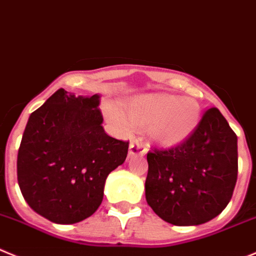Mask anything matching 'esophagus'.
I'll use <instances>...</instances> for the list:
<instances>
[{
	"label": "esophagus",
	"mask_w": 256,
	"mask_h": 256,
	"mask_svg": "<svg viewBox=\"0 0 256 256\" xmlns=\"http://www.w3.org/2000/svg\"><path fill=\"white\" fill-rule=\"evenodd\" d=\"M145 152H146V148L139 142H132L128 146V156H134V155L142 156V155H145Z\"/></svg>",
	"instance_id": "obj_1"
}]
</instances>
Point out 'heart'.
Wrapping results in <instances>:
<instances>
[{"mask_svg": "<svg viewBox=\"0 0 256 256\" xmlns=\"http://www.w3.org/2000/svg\"><path fill=\"white\" fill-rule=\"evenodd\" d=\"M126 114L132 125L149 128L150 139L162 146H172L184 142L200 121V104L194 98H182L170 94H148L131 100ZM110 122L121 132L130 131L125 114L114 104L106 107Z\"/></svg>", "mask_w": 256, "mask_h": 256, "instance_id": "1", "label": "heart"}]
</instances>
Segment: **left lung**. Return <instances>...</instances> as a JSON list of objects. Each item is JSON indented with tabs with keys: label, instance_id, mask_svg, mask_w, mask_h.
Instances as JSON below:
<instances>
[{
	"label": "left lung",
	"instance_id": "obj_1",
	"mask_svg": "<svg viewBox=\"0 0 256 256\" xmlns=\"http://www.w3.org/2000/svg\"><path fill=\"white\" fill-rule=\"evenodd\" d=\"M145 197L152 211L176 226L200 225L230 202L238 179V136L221 112L204 111L184 142L148 152Z\"/></svg>",
	"mask_w": 256,
	"mask_h": 256
}]
</instances>
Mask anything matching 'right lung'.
Here are the masks:
<instances>
[{
	"instance_id": "obj_1",
	"label": "right lung",
	"mask_w": 256,
	"mask_h": 256,
	"mask_svg": "<svg viewBox=\"0 0 256 256\" xmlns=\"http://www.w3.org/2000/svg\"><path fill=\"white\" fill-rule=\"evenodd\" d=\"M100 96L60 88L28 117L18 154V182L28 206L62 225L92 216L106 178L125 162L128 142L107 135Z\"/></svg>"
}]
</instances>
